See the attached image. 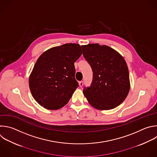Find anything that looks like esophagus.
<instances>
[{
  "instance_id": "34e87169",
  "label": "esophagus",
  "mask_w": 157,
  "mask_h": 157,
  "mask_svg": "<svg viewBox=\"0 0 157 157\" xmlns=\"http://www.w3.org/2000/svg\"><path fill=\"white\" fill-rule=\"evenodd\" d=\"M83 84H84L83 81H79V86H80L81 87H82Z\"/></svg>"
}]
</instances>
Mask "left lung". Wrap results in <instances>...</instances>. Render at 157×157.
I'll use <instances>...</instances> for the list:
<instances>
[{
  "label": "left lung",
  "mask_w": 157,
  "mask_h": 157,
  "mask_svg": "<svg viewBox=\"0 0 157 157\" xmlns=\"http://www.w3.org/2000/svg\"><path fill=\"white\" fill-rule=\"evenodd\" d=\"M81 47L93 71L90 86L84 87V96L98 110L117 107L125 100L130 89L129 74L124 58L105 45L89 44Z\"/></svg>",
  "instance_id": "obj_1"
}]
</instances>
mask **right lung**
Returning <instances> with one entry per match:
<instances>
[{
  "label": "right lung",
  "mask_w": 157,
  "mask_h": 157,
  "mask_svg": "<svg viewBox=\"0 0 157 157\" xmlns=\"http://www.w3.org/2000/svg\"><path fill=\"white\" fill-rule=\"evenodd\" d=\"M82 55L78 44L52 47L39 57L29 78L31 94L40 105L58 110L68 102L78 82L75 62Z\"/></svg>",
  "instance_id": "obj_1"
}]
</instances>
